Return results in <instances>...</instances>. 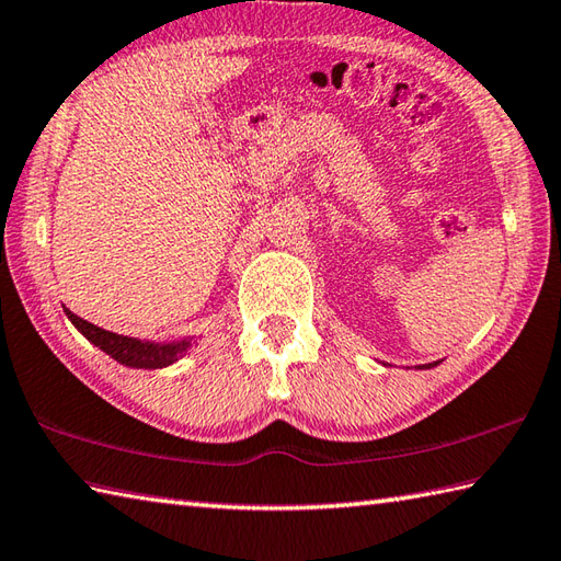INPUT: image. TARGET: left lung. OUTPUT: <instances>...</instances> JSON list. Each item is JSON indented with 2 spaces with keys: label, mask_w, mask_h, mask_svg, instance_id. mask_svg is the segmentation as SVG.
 Segmentation results:
<instances>
[{
  "label": "left lung",
  "mask_w": 561,
  "mask_h": 561,
  "mask_svg": "<svg viewBox=\"0 0 561 561\" xmlns=\"http://www.w3.org/2000/svg\"><path fill=\"white\" fill-rule=\"evenodd\" d=\"M434 365H439V360H436V363H430V365H420V368H434Z\"/></svg>",
  "instance_id": "left-lung-1"
}]
</instances>
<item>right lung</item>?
<instances>
[{
	"label": "right lung",
	"instance_id": "obj_1",
	"mask_svg": "<svg viewBox=\"0 0 561 561\" xmlns=\"http://www.w3.org/2000/svg\"><path fill=\"white\" fill-rule=\"evenodd\" d=\"M66 316L90 343L98 345L100 351H105L110 358L127 365V368H145V370L167 368V365L176 363L181 355L191 348L188 339L174 341V343L137 341V339H129V335H119V333L100 329V325L80 319V316H76L70 309H66Z\"/></svg>",
	"mask_w": 561,
	"mask_h": 561
}]
</instances>
